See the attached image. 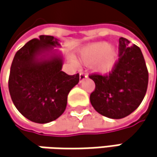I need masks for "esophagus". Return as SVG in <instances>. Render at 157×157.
<instances>
[{
	"label": "esophagus",
	"mask_w": 157,
	"mask_h": 157,
	"mask_svg": "<svg viewBox=\"0 0 157 157\" xmlns=\"http://www.w3.org/2000/svg\"><path fill=\"white\" fill-rule=\"evenodd\" d=\"M87 77V74H85V73H83V72H81V73H80V75H79V81H80V82H82L84 79H86Z\"/></svg>",
	"instance_id": "34e87169"
}]
</instances>
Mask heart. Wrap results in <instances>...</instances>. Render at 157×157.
<instances>
[{
	"mask_svg": "<svg viewBox=\"0 0 157 157\" xmlns=\"http://www.w3.org/2000/svg\"><path fill=\"white\" fill-rule=\"evenodd\" d=\"M118 48L106 42L89 43L78 51V59L83 64H92L93 70L99 75L109 74L115 67Z\"/></svg>",
	"mask_w": 157,
	"mask_h": 157,
	"instance_id": "1",
	"label": "heart"
}]
</instances>
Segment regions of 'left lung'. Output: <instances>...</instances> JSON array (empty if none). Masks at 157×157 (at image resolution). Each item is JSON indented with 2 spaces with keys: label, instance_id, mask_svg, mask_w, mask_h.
Wrapping results in <instances>:
<instances>
[{
  "label": "left lung",
  "instance_id": "left-lung-1",
  "mask_svg": "<svg viewBox=\"0 0 157 157\" xmlns=\"http://www.w3.org/2000/svg\"><path fill=\"white\" fill-rule=\"evenodd\" d=\"M120 59L109 75H93L95 90L90 100L98 114L121 119L132 114L142 102L148 83V72L140 49L119 39Z\"/></svg>",
  "mask_w": 157,
  "mask_h": 157
}]
</instances>
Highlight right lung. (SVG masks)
Wrapping results in <instances>:
<instances>
[{
	"instance_id": "right-lung-1",
	"label": "right lung",
	"mask_w": 157,
	"mask_h": 157,
	"mask_svg": "<svg viewBox=\"0 0 157 157\" xmlns=\"http://www.w3.org/2000/svg\"><path fill=\"white\" fill-rule=\"evenodd\" d=\"M59 40L51 35L26 42L15 55L9 90L17 109L28 120L47 124L58 119L67 107L70 90L79 75L62 71L64 56L56 49Z\"/></svg>"
}]
</instances>
